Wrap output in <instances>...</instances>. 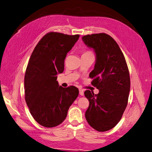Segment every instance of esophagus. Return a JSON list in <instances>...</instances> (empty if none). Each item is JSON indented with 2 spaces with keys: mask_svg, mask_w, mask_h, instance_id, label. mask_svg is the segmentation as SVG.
I'll return each instance as SVG.
<instances>
[{
  "mask_svg": "<svg viewBox=\"0 0 152 152\" xmlns=\"http://www.w3.org/2000/svg\"><path fill=\"white\" fill-rule=\"evenodd\" d=\"M79 92H80V94L81 96H83L84 95V92L83 90H81V89H80L79 90Z\"/></svg>",
  "mask_w": 152,
  "mask_h": 152,
  "instance_id": "obj_1",
  "label": "esophagus"
}]
</instances>
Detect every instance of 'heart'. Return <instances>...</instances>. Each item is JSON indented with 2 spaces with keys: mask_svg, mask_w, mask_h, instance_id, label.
Returning a JSON list of instances; mask_svg holds the SVG:
<instances>
[{
  "mask_svg": "<svg viewBox=\"0 0 152 152\" xmlns=\"http://www.w3.org/2000/svg\"><path fill=\"white\" fill-rule=\"evenodd\" d=\"M83 54H92V53L90 51H86V52H85Z\"/></svg>",
  "mask_w": 152,
  "mask_h": 152,
  "instance_id": "obj_1",
  "label": "heart"
}]
</instances>
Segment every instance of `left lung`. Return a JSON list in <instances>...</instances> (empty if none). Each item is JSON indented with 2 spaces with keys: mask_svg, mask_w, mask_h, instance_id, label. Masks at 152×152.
Returning <instances> with one entry per match:
<instances>
[{
  "mask_svg": "<svg viewBox=\"0 0 152 152\" xmlns=\"http://www.w3.org/2000/svg\"><path fill=\"white\" fill-rule=\"evenodd\" d=\"M82 40L96 53L94 69L89 75L98 94L85 92L89 106L85 112L88 123L98 132L113 128L122 118L128 104L130 79L128 66L118 44L105 33L88 34Z\"/></svg>",
  "mask_w": 152,
  "mask_h": 152,
  "instance_id": "1",
  "label": "left lung"
}]
</instances>
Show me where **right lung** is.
I'll list each match as a JSON object with an SVG mask.
<instances>
[{
  "label": "right lung",
  "instance_id": "obj_1",
  "mask_svg": "<svg viewBox=\"0 0 152 152\" xmlns=\"http://www.w3.org/2000/svg\"><path fill=\"white\" fill-rule=\"evenodd\" d=\"M79 37V34L48 33L31 55L24 77L25 99L34 120L44 127H54L63 122L78 96L76 87L64 88L56 80L58 74L64 71L67 53Z\"/></svg>",
  "mask_w": 152,
  "mask_h": 152
}]
</instances>
